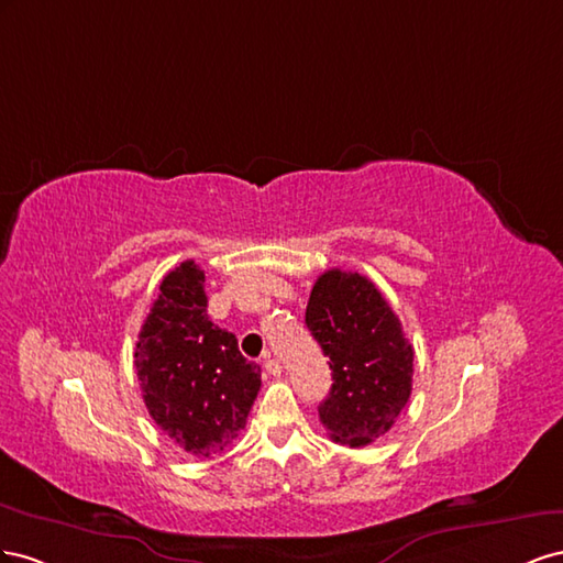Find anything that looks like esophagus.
<instances>
[{"label":"esophagus","instance_id":"esophagus-1","mask_svg":"<svg viewBox=\"0 0 563 563\" xmlns=\"http://www.w3.org/2000/svg\"><path fill=\"white\" fill-rule=\"evenodd\" d=\"M264 371H266L268 375H273V377H278V375L283 373V363H280L278 358H271V356H268V358L264 361Z\"/></svg>","mask_w":563,"mask_h":563}]
</instances>
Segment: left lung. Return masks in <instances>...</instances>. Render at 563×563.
Here are the masks:
<instances>
[{
	"mask_svg": "<svg viewBox=\"0 0 563 563\" xmlns=\"http://www.w3.org/2000/svg\"><path fill=\"white\" fill-rule=\"evenodd\" d=\"M307 328L330 358L332 387L318 406L334 443L361 448L387 433L412 389L415 351L377 285L332 268L313 285Z\"/></svg>",
	"mask_w": 563,
	"mask_h": 563,
	"instance_id": "left-lung-1",
	"label": "left lung"
}]
</instances>
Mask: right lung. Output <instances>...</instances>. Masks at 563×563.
<instances>
[{
	"mask_svg": "<svg viewBox=\"0 0 563 563\" xmlns=\"http://www.w3.org/2000/svg\"><path fill=\"white\" fill-rule=\"evenodd\" d=\"M134 365L155 424L196 457L221 453L238 439L262 387V367L207 316L205 273L192 260L159 283Z\"/></svg>",
	"mask_w": 563,
	"mask_h": 563,
	"instance_id": "obj_1",
	"label": "right lung"
}]
</instances>
